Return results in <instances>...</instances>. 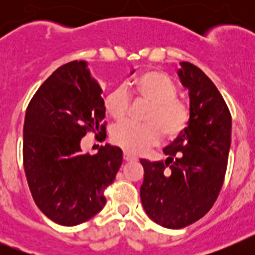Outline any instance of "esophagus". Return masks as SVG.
<instances>
[{"instance_id":"esophagus-1","label":"esophagus","mask_w":255,"mask_h":255,"mask_svg":"<svg viewBox=\"0 0 255 255\" xmlns=\"http://www.w3.org/2000/svg\"><path fill=\"white\" fill-rule=\"evenodd\" d=\"M124 159H125V161H128V162H130V161H135L136 158H135L134 155L130 154V153L124 152Z\"/></svg>"}]
</instances>
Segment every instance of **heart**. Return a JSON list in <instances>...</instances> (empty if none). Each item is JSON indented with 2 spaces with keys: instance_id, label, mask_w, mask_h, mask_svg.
Returning a JSON list of instances; mask_svg holds the SVG:
<instances>
[{
  "instance_id": "b5f03b06",
  "label": "heart",
  "mask_w": 255,
  "mask_h": 255,
  "mask_svg": "<svg viewBox=\"0 0 255 255\" xmlns=\"http://www.w3.org/2000/svg\"><path fill=\"white\" fill-rule=\"evenodd\" d=\"M143 100L150 102L144 120L136 124L125 121L112 129L114 144L131 154H143L161 143L162 135L177 138L188 126L190 110L182 101L177 100V88L166 74L148 71L141 74L128 87ZM130 108V96L126 88L112 89L105 98V110L114 120H124Z\"/></svg>"
}]
</instances>
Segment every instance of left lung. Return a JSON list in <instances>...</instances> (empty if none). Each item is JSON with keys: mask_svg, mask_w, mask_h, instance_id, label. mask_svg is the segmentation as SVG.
<instances>
[{"mask_svg": "<svg viewBox=\"0 0 255 255\" xmlns=\"http://www.w3.org/2000/svg\"><path fill=\"white\" fill-rule=\"evenodd\" d=\"M177 74L189 91L190 120L184 132L163 149L166 161L140 159V199L155 224L182 229L203 217L220 194L231 145V114L206 74L180 62Z\"/></svg>", "mask_w": 255, "mask_h": 255, "instance_id": "left-lung-1", "label": "left lung"}]
</instances>
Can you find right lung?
<instances>
[{"label":"right lung","mask_w":255,"mask_h":255,"mask_svg":"<svg viewBox=\"0 0 255 255\" xmlns=\"http://www.w3.org/2000/svg\"><path fill=\"white\" fill-rule=\"evenodd\" d=\"M87 66L85 61H71L58 67L29 102L22 130L33 199L62 226L83 224L105 207L106 188L123 163V150L108 144L94 155L80 152L88 131H106L102 89Z\"/></svg>","instance_id":"add662e5"}]
</instances>
